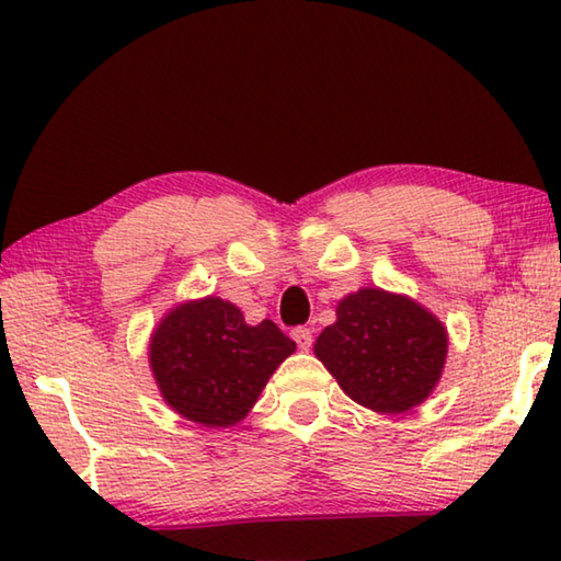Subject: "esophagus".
Returning a JSON list of instances; mask_svg holds the SVG:
<instances>
[{
	"mask_svg": "<svg viewBox=\"0 0 561 561\" xmlns=\"http://www.w3.org/2000/svg\"><path fill=\"white\" fill-rule=\"evenodd\" d=\"M291 336H294V341H297V346L301 351H309L311 344H314V336H311V331L307 327H297L291 331Z\"/></svg>",
	"mask_w": 561,
	"mask_h": 561,
	"instance_id": "obj_1",
	"label": "esophagus"
}]
</instances>
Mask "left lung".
I'll list each match as a JSON object with an SVG mask.
<instances>
[{
  "label": "left lung",
  "instance_id": "1",
  "mask_svg": "<svg viewBox=\"0 0 561 561\" xmlns=\"http://www.w3.org/2000/svg\"><path fill=\"white\" fill-rule=\"evenodd\" d=\"M314 354L346 396L378 413H405L438 383L448 334L431 311L383 289H358L321 331Z\"/></svg>",
  "mask_w": 561,
  "mask_h": 561
}]
</instances>
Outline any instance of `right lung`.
<instances>
[{
    "instance_id": "add662e5",
    "label": "right lung",
    "mask_w": 561,
    "mask_h": 561,
    "mask_svg": "<svg viewBox=\"0 0 561 561\" xmlns=\"http://www.w3.org/2000/svg\"><path fill=\"white\" fill-rule=\"evenodd\" d=\"M297 344L274 324H244L230 301L207 297L170 311L150 339V366L165 401L187 421L227 428L250 413Z\"/></svg>"
}]
</instances>
